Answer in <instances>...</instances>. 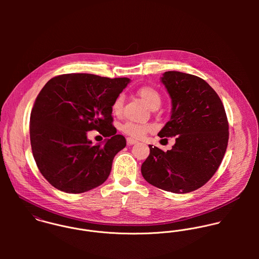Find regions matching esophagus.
<instances>
[{
	"mask_svg": "<svg viewBox=\"0 0 259 259\" xmlns=\"http://www.w3.org/2000/svg\"><path fill=\"white\" fill-rule=\"evenodd\" d=\"M126 143H127L128 146H133V145L138 144L139 142L136 141V140H134V139H132V138H127V139H126Z\"/></svg>",
	"mask_w": 259,
	"mask_h": 259,
	"instance_id": "esophagus-1",
	"label": "esophagus"
}]
</instances>
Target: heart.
Here are the masks:
<instances>
[{
  "label": "heart",
  "mask_w": 259,
  "mask_h": 259,
  "mask_svg": "<svg viewBox=\"0 0 259 259\" xmlns=\"http://www.w3.org/2000/svg\"><path fill=\"white\" fill-rule=\"evenodd\" d=\"M137 95L140 97V99H142L146 103V105L151 110H156L160 106V103H161L160 95L152 87H149V85L141 87L137 91ZM122 106H123V97L118 96L112 104L113 113L119 114L122 111ZM152 130H153V126L151 124H137V123H133V122H125L121 126V131L125 135H127L132 138H135V139L143 138L147 133L152 131Z\"/></svg>",
  "instance_id": "1"
}]
</instances>
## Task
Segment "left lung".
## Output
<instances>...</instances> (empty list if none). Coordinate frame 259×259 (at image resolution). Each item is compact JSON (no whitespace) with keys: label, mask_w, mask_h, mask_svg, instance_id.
I'll list each match as a JSON object with an SVG mask.
<instances>
[{"label":"left lung","mask_w":259,"mask_h":259,"mask_svg":"<svg viewBox=\"0 0 259 259\" xmlns=\"http://www.w3.org/2000/svg\"><path fill=\"white\" fill-rule=\"evenodd\" d=\"M160 81L171 99V111L158 136L178 137L166 152L148 146L142 175L155 187L187 193L205 185L221 165L228 143V121L222 100L204 79L169 71Z\"/></svg>","instance_id":"1"}]
</instances>
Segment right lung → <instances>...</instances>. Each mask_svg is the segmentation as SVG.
I'll return each instance as SVG.
<instances>
[{"mask_svg": "<svg viewBox=\"0 0 259 259\" xmlns=\"http://www.w3.org/2000/svg\"><path fill=\"white\" fill-rule=\"evenodd\" d=\"M127 77L62 74L39 92L30 118L33 155L42 177L59 190L82 193L109 178L114 155L126 146L112 126V104ZM97 129L106 137L93 146L86 137Z\"/></svg>", "mask_w": 259, "mask_h": 259, "instance_id": "add662e5", "label": "right lung"}]
</instances>
